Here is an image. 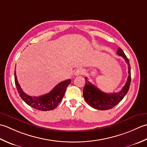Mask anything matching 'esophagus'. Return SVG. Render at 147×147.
I'll list each match as a JSON object with an SVG mask.
<instances>
[{
  "mask_svg": "<svg viewBox=\"0 0 147 147\" xmlns=\"http://www.w3.org/2000/svg\"><path fill=\"white\" fill-rule=\"evenodd\" d=\"M84 72V70L82 68H78L74 72V75L75 76H80V75H82Z\"/></svg>",
  "mask_w": 147,
  "mask_h": 147,
  "instance_id": "34e87169",
  "label": "esophagus"
}]
</instances>
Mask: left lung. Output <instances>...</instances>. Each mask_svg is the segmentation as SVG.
I'll return each mask as SVG.
<instances>
[{"instance_id":"8db88e82","label":"left lung","mask_w":147,"mask_h":147,"mask_svg":"<svg viewBox=\"0 0 147 147\" xmlns=\"http://www.w3.org/2000/svg\"><path fill=\"white\" fill-rule=\"evenodd\" d=\"M117 54L123 58L128 65L129 76L126 83L121 91L116 93L108 94L103 92L96 87L92 84L85 77L86 84L83 89V96L89 105L95 109L100 110H106L112 109L121 101L127 94L131 84V67L127 56L121 48H118Z\"/></svg>"}]
</instances>
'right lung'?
<instances>
[{
	"instance_id": "add662e5",
	"label": "right lung",
	"mask_w": 147,
	"mask_h": 147,
	"mask_svg": "<svg viewBox=\"0 0 147 147\" xmlns=\"http://www.w3.org/2000/svg\"><path fill=\"white\" fill-rule=\"evenodd\" d=\"M14 81L20 97L26 104L35 109L41 111H49L55 109L61 102L64 96L66 89L71 82V79H67L61 82L56 86L49 93L40 96H31L26 94L22 90L18 82L16 70L14 72Z\"/></svg>"
}]
</instances>
